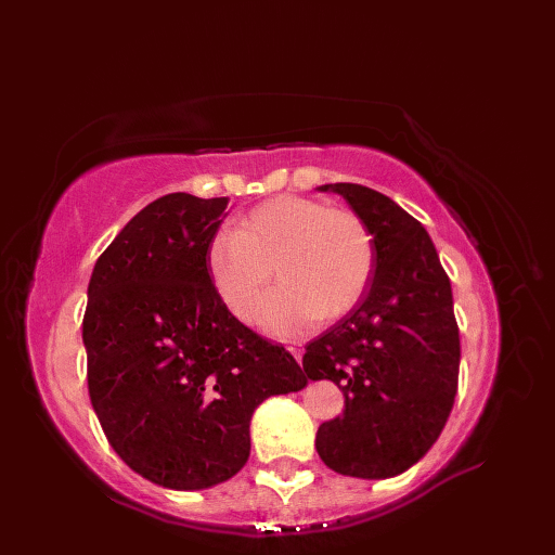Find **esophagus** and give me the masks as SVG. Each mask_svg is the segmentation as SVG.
<instances>
[{
  "mask_svg": "<svg viewBox=\"0 0 555 555\" xmlns=\"http://www.w3.org/2000/svg\"><path fill=\"white\" fill-rule=\"evenodd\" d=\"M287 351H289V356H293L299 364H301V360H304V346L301 344H293V346H287Z\"/></svg>",
  "mask_w": 555,
  "mask_h": 555,
  "instance_id": "obj_1",
  "label": "esophagus"
}]
</instances>
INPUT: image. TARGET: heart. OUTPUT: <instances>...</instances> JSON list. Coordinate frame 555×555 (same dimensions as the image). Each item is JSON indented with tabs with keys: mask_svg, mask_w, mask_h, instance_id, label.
<instances>
[{
	"mask_svg": "<svg viewBox=\"0 0 555 555\" xmlns=\"http://www.w3.org/2000/svg\"><path fill=\"white\" fill-rule=\"evenodd\" d=\"M373 256V236L356 211L281 195L236 229L216 231L207 268L220 301L241 322L251 317L274 270L281 285L262 301L258 324L289 337L314 319L333 322L351 310L369 285Z\"/></svg>",
	"mask_w": 555,
	"mask_h": 555,
	"instance_id": "heart-1",
	"label": "heart"
}]
</instances>
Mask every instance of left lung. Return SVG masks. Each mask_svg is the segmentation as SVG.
<instances>
[{"instance_id":"left-lung-1","label":"left lung","mask_w":555,"mask_h":555,"mask_svg":"<svg viewBox=\"0 0 555 555\" xmlns=\"http://www.w3.org/2000/svg\"><path fill=\"white\" fill-rule=\"evenodd\" d=\"M373 236V276L360 301L306 346L310 380H333L344 414L317 429L331 470L387 479L410 470L436 443L459 383L452 285L425 227L362 184H324Z\"/></svg>"}]
</instances>
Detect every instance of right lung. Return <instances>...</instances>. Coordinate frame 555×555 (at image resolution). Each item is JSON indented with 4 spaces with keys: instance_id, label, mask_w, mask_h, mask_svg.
<instances>
[{
    "instance_id": "1",
    "label": "right lung",
    "mask_w": 555,
    "mask_h": 555,
    "mask_svg": "<svg viewBox=\"0 0 555 555\" xmlns=\"http://www.w3.org/2000/svg\"><path fill=\"white\" fill-rule=\"evenodd\" d=\"M229 197L170 193L99 256L82 317L87 387L109 446L157 486L202 490L249 459L256 406L308 385L220 301L207 247Z\"/></svg>"
}]
</instances>
